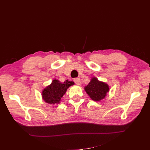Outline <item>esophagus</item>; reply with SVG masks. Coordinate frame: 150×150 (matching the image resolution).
I'll return each mask as SVG.
<instances>
[{
  "label": "esophagus",
  "mask_w": 150,
  "mask_h": 150,
  "mask_svg": "<svg viewBox=\"0 0 150 150\" xmlns=\"http://www.w3.org/2000/svg\"><path fill=\"white\" fill-rule=\"evenodd\" d=\"M74 82H75V83L76 84H77V85H79L81 84V79H79V78H75V79H74Z\"/></svg>",
  "instance_id": "esophagus-1"
}]
</instances>
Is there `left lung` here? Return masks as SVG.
I'll list each match as a JSON object with an SVG mask.
<instances>
[{
    "mask_svg": "<svg viewBox=\"0 0 150 150\" xmlns=\"http://www.w3.org/2000/svg\"><path fill=\"white\" fill-rule=\"evenodd\" d=\"M84 89L91 99L95 101H99L103 99L109 91L108 86L104 82L98 81L96 78L92 79Z\"/></svg>",
    "mask_w": 150,
    "mask_h": 150,
    "instance_id": "1",
    "label": "left lung"
}]
</instances>
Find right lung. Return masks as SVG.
<instances>
[{
	"instance_id": "right-lung-1",
	"label": "right lung",
	"mask_w": 150,
	"mask_h": 150,
	"mask_svg": "<svg viewBox=\"0 0 150 150\" xmlns=\"http://www.w3.org/2000/svg\"><path fill=\"white\" fill-rule=\"evenodd\" d=\"M73 84L74 82L72 81H66L62 83L56 79L53 80L51 85L43 90V99L49 104H58L60 101V98L65 94L67 89Z\"/></svg>"
}]
</instances>
